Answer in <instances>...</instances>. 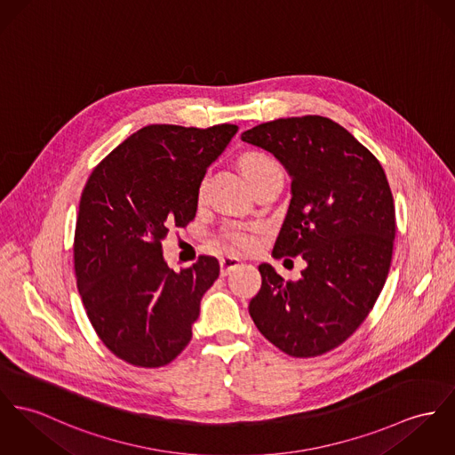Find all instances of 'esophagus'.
<instances>
[{
    "label": "esophagus",
    "mask_w": 455,
    "mask_h": 455,
    "mask_svg": "<svg viewBox=\"0 0 455 455\" xmlns=\"http://www.w3.org/2000/svg\"><path fill=\"white\" fill-rule=\"evenodd\" d=\"M241 259L235 256H223L220 259V267H221V277H227L232 270H235L239 267Z\"/></svg>",
    "instance_id": "obj_1"
}]
</instances>
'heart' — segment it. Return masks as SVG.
Masks as SVG:
<instances>
[{
    "label": "heart",
    "instance_id": "obj_1",
    "mask_svg": "<svg viewBox=\"0 0 455 455\" xmlns=\"http://www.w3.org/2000/svg\"><path fill=\"white\" fill-rule=\"evenodd\" d=\"M274 166H277V164L270 157H267L265 154H247L243 159V170H244V173L249 180H252L254 176L261 175L263 172H267ZM227 241L230 244L243 247V249L252 244V237L244 228H230L227 232Z\"/></svg>",
    "mask_w": 455,
    "mask_h": 455
}]
</instances>
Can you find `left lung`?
I'll return each instance as SVG.
<instances>
[{
  "label": "left lung",
  "mask_w": 455,
  "mask_h": 455,
  "mask_svg": "<svg viewBox=\"0 0 455 455\" xmlns=\"http://www.w3.org/2000/svg\"><path fill=\"white\" fill-rule=\"evenodd\" d=\"M291 176V201L272 256L307 261L283 282L268 263L249 303L259 332L291 356H316L347 341L385 285L395 239L393 196L379 161L338 123L287 117L244 132Z\"/></svg>",
  "instance_id": "1"
}]
</instances>
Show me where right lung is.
<instances>
[{
	"label": "right lung",
	"mask_w": 455,
	"mask_h": 455,
	"mask_svg": "<svg viewBox=\"0 0 455 455\" xmlns=\"http://www.w3.org/2000/svg\"><path fill=\"white\" fill-rule=\"evenodd\" d=\"M237 130L145 126L86 181L74 235L77 289L102 343L132 365L163 367L192 338L220 263L201 256L176 274L161 243L196 218L201 181Z\"/></svg>",
	"instance_id": "right-lung-1"
}]
</instances>
